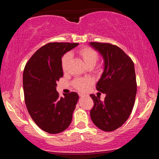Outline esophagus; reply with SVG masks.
Listing matches in <instances>:
<instances>
[{
  "mask_svg": "<svg viewBox=\"0 0 159 159\" xmlns=\"http://www.w3.org/2000/svg\"><path fill=\"white\" fill-rule=\"evenodd\" d=\"M79 96L81 97V98H82V97H84L85 95H83V94H79Z\"/></svg>",
  "mask_w": 159,
  "mask_h": 159,
  "instance_id": "obj_1",
  "label": "esophagus"
}]
</instances>
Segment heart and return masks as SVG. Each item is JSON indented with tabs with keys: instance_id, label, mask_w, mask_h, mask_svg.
Here are the masks:
<instances>
[{
	"instance_id": "obj_1",
	"label": "heart",
	"mask_w": 159,
	"mask_h": 159,
	"mask_svg": "<svg viewBox=\"0 0 159 159\" xmlns=\"http://www.w3.org/2000/svg\"><path fill=\"white\" fill-rule=\"evenodd\" d=\"M79 55L83 58L86 65L88 67L94 66L99 59L98 53L94 49L89 47H85L79 50ZM71 59V53H66L61 59V68L64 71H66L68 68L69 61ZM93 80L91 78L86 79H76L73 81V85L78 90L85 91L90 84H92Z\"/></svg>"
}]
</instances>
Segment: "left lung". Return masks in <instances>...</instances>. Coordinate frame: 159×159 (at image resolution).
<instances>
[{
  "instance_id": "1",
  "label": "left lung",
  "mask_w": 159,
  "mask_h": 159,
  "mask_svg": "<svg viewBox=\"0 0 159 159\" xmlns=\"http://www.w3.org/2000/svg\"><path fill=\"white\" fill-rule=\"evenodd\" d=\"M104 59V71L97 90L105 93L104 101L90 95L94 102L90 117L97 127L110 132L116 130L130 116L137 93L136 76L133 60L115 45L90 42Z\"/></svg>"
}]
</instances>
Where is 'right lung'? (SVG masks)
<instances>
[{
	"instance_id": "obj_1",
	"label": "right lung",
	"mask_w": 159,
	"mask_h": 159,
	"mask_svg": "<svg viewBox=\"0 0 159 159\" xmlns=\"http://www.w3.org/2000/svg\"><path fill=\"white\" fill-rule=\"evenodd\" d=\"M76 43H49L35 52L23 73L25 101L35 123L50 134L69 127L79 95L75 92L59 96L57 81L63 76L61 57L76 47Z\"/></svg>"
}]
</instances>
